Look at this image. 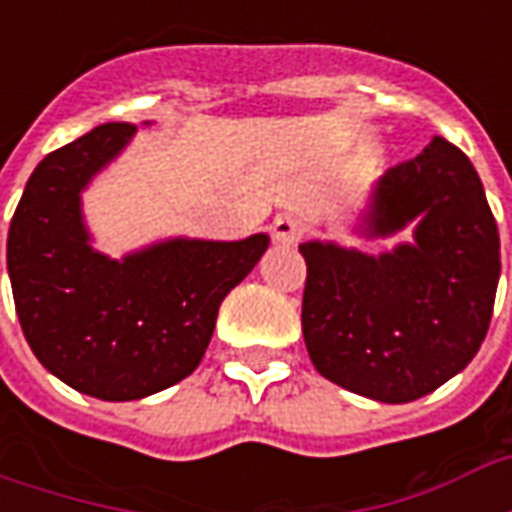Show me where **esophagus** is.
<instances>
[{"instance_id":"1","label":"esophagus","mask_w":512,"mask_h":512,"mask_svg":"<svg viewBox=\"0 0 512 512\" xmlns=\"http://www.w3.org/2000/svg\"><path fill=\"white\" fill-rule=\"evenodd\" d=\"M271 235L279 244H293V241H299L301 235H304V222H301L299 216H293V213H279L274 224H271Z\"/></svg>"}]
</instances>
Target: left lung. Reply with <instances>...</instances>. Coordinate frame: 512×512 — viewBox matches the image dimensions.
<instances>
[{
  "instance_id": "8db88e82",
  "label": "left lung",
  "mask_w": 512,
  "mask_h": 512,
  "mask_svg": "<svg viewBox=\"0 0 512 512\" xmlns=\"http://www.w3.org/2000/svg\"><path fill=\"white\" fill-rule=\"evenodd\" d=\"M419 219L414 244L384 255L307 241L301 329L315 370L381 403H411L469 365L491 323L499 230L477 169L433 136L386 169L367 205L370 238Z\"/></svg>"
}]
</instances>
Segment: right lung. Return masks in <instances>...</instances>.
Returning <instances> with one entry per match:
<instances>
[{"label":"right lung","instance_id":"obj_1","mask_svg":"<svg viewBox=\"0 0 512 512\" xmlns=\"http://www.w3.org/2000/svg\"><path fill=\"white\" fill-rule=\"evenodd\" d=\"M134 131L106 123L49 153L29 175L7 233V271L32 354L98 400H139L191 376L219 304L268 249V235L257 233L172 238L123 260L95 252L82 189Z\"/></svg>","mask_w":512,"mask_h":512}]
</instances>
